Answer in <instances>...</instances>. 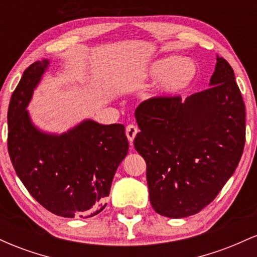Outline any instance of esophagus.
I'll use <instances>...</instances> for the list:
<instances>
[{"mask_svg": "<svg viewBox=\"0 0 257 257\" xmlns=\"http://www.w3.org/2000/svg\"><path fill=\"white\" fill-rule=\"evenodd\" d=\"M138 132H139V129H138L137 125H134V124L126 125L125 134H126V138H128V140L131 141V144L133 143V140H134L135 135L138 134Z\"/></svg>", "mask_w": 257, "mask_h": 257, "instance_id": "esophagus-1", "label": "esophagus"}]
</instances>
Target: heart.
<instances>
[{
    "label": "heart",
    "instance_id": "heart-1",
    "mask_svg": "<svg viewBox=\"0 0 257 257\" xmlns=\"http://www.w3.org/2000/svg\"><path fill=\"white\" fill-rule=\"evenodd\" d=\"M152 78H163L161 90L166 94H174L185 89L196 75V66L187 59L166 58L155 61L149 70Z\"/></svg>",
    "mask_w": 257,
    "mask_h": 257
}]
</instances>
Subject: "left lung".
<instances>
[{"instance_id":"8db88e82","label":"left lung","mask_w":257,"mask_h":257,"mask_svg":"<svg viewBox=\"0 0 257 257\" xmlns=\"http://www.w3.org/2000/svg\"><path fill=\"white\" fill-rule=\"evenodd\" d=\"M135 118L153 209L172 219L199 213L234 173L245 144V105L231 65L217 57L210 88L184 101L145 100Z\"/></svg>"}]
</instances>
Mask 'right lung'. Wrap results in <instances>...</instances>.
<instances>
[{"label": "right lung", "instance_id": "right-lung-1", "mask_svg": "<svg viewBox=\"0 0 257 257\" xmlns=\"http://www.w3.org/2000/svg\"><path fill=\"white\" fill-rule=\"evenodd\" d=\"M48 65L47 59L31 64L12 94L8 153L26 190L47 210L91 217L106 206L114 173L128 153L125 129L87 119L61 135L38 131L26 107Z\"/></svg>", "mask_w": 257, "mask_h": 257}]
</instances>
